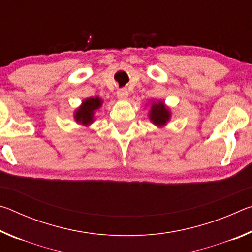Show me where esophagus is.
<instances>
[{
	"mask_svg": "<svg viewBox=\"0 0 252 252\" xmlns=\"http://www.w3.org/2000/svg\"><path fill=\"white\" fill-rule=\"evenodd\" d=\"M117 96L119 97L120 100H126L127 96H129V92L126 88H122V89H119L118 92H117Z\"/></svg>",
	"mask_w": 252,
	"mask_h": 252,
	"instance_id": "obj_1",
	"label": "esophagus"
}]
</instances>
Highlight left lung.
Wrapping results in <instances>:
<instances>
[{"instance_id":"left-lung-1","label":"left lung","mask_w":252,"mask_h":252,"mask_svg":"<svg viewBox=\"0 0 252 252\" xmlns=\"http://www.w3.org/2000/svg\"><path fill=\"white\" fill-rule=\"evenodd\" d=\"M170 113L165 105L159 102V103H153L150 111V119L156 126H163L169 120Z\"/></svg>"}]
</instances>
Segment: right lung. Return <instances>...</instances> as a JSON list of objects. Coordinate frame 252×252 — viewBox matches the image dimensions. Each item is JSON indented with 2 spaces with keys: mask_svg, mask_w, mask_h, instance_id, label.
<instances>
[{
  "mask_svg": "<svg viewBox=\"0 0 252 252\" xmlns=\"http://www.w3.org/2000/svg\"><path fill=\"white\" fill-rule=\"evenodd\" d=\"M101 104L102 101L100 97H90V99L85 100L76 111L75 120L83 125L91 123L93 121V117H94V111L99 109Z\"/></svg>",
  "mask_w": 252,
  "mask_h": 252,
  "instance_id": "right-lung-1",
  "label": "right lung"
}]
</instances>
